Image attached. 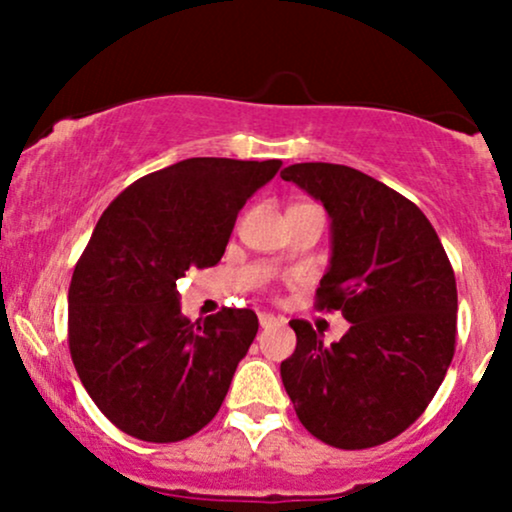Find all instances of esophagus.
Segmentation results:
<instances>
[{
  "label": "esophagus",
  "instance_id": "esophagus-1",
  "mask_svg": "<svg viewBox=\"0 0 512 512\" xmlns=\"http://www.w3.org/2000/svg\"><path fill=\"white\" fill-rule=\"evenodd\" d=\"M257 320H260L262 330H269V327L279 325V317H274L272 313H260V315H257Z\"/></svg>",
  "mask_w": 512,
  "mask_h": 512
}]
</instances>
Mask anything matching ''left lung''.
Listing matches in <instances>:
<instances>
[{
    "label": "left lung",
    "instance_id": "obj_1",
    "mask_svg": "<svg viewBox=\"0 0 512 512\" xmlns=\"http://www.w3.org/2000/svg\"><path fill=\"white\" fill-rule=\"evenodd\" d=\"M325 204L332 262L315 305L351 322L339 342L291 320L296 351L281 380L298 419L322 443L363 450L387 443L424 414L455 354L457 286L424 211L392 187L337 163L281 173Z\"/></svg>",
    "mask_w": 512,
    "mask_h": 512
}]
</instances>
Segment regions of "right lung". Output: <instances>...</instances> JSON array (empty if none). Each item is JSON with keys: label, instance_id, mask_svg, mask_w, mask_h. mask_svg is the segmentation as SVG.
<instances>
[{"label": "right lung", "instance_id": "right-lung-1", "mask_svg": "<svg viewBox=\"0 0 512 512\" xmlns=\"http://www.w3.org/2000/svg\"><path fill=\"white\" fill-rule=\"evenodd\" d=\"M279 168L187 158L132 182L98 219L69 284V354L127 436L178 443L221 409L260 322L248 308L192 322L178 281L219 264L238 211Z\"/></svg>", "mask_w": 512, "mask_h": 512}]
</instances>
